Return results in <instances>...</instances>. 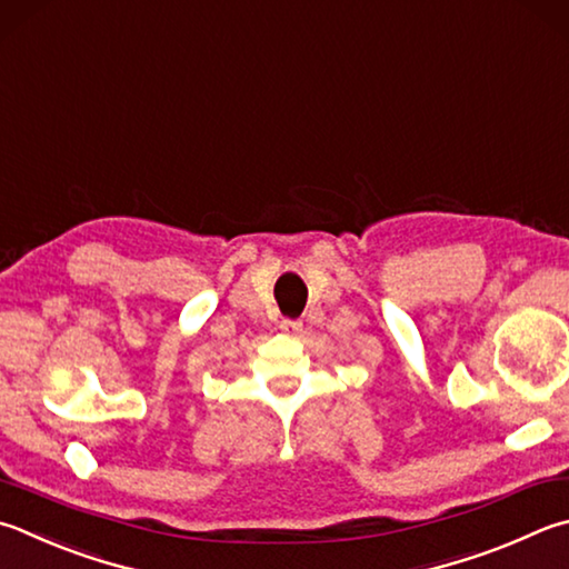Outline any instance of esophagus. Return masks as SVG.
Wrapping results in <instances>:
<instances>
[{
  "mask_svg": "<svg viewBox=\"0 0 569 569\" xmlns=\"http://www.w3.org/2000/svg\"><path fill=\"white\" fill-rule=\"evenodd\" d=\"M278 328H281L286 336H298V333H301V330H303V323H301V320L283 318V320H281V326H278Z\"/></svg>",
  "mask_w": 569,
  "mask_h": 569,
  "instance_id": "34e87169",
  "label": "esophagus"
}]
</instances>
